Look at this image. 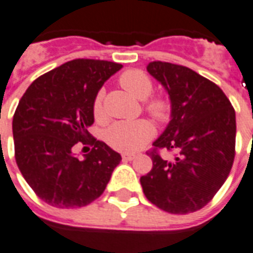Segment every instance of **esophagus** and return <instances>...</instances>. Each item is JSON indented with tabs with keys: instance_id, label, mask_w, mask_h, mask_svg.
<instances>
[{
	"instance_id": "1",
	"label": "esophagus",
	"mask_w": 253,
	"mask_h": 253,
	"mask_svg": "<svg viewBox=\"0 0 253 253\" xmlns=\"http://www.w3.org/2000/svg\"><path fill=\"white\" fill-rule=\"evenodd\" d=\"M123 161H134L136 158V154H123L122 155Z\"/></svg>"
}]
</instances>
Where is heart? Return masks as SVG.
Listing matches in <instances>:
<instances>
[{"mask_svg": "<svg viewBox=\"0 0 253 253\" xmlns=\"http://www.w3.org/2000/svg\"><path fill=\"white\" fill-rule=\"evenodd\" d=\"M119 84L127 92L136 98L138 101H146L154 90L151 78L142 70H127L119 77ZM103 92H99L92 103V114L98 122L105 119L102 107ZM146 110L152 117L163 119L169 115V106L167 101L162 98H154L146 102ZM154 127L148 121H132V122H117L106 132L107 143L121 152H134L143 147L154 136Z\"/></svg>", "mask_w": 253, "mask_h": 253, "instance_id": "b5f03b06", "label": "heart"}]
</instances>
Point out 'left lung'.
Listing matches in <instances>:
<instances>
[{"mask_svg":"<svg viewBox=\"0 0 253 253\" xmlns=\"http://www.w3.org/2000/svg\"><path fill=\"white\" fill-rule=\"evenodd\" d=\"M147 71L165 87L171 103L169 122L155 148L178 150L166 161L150 152L151 171L140 178L152 204L169 213L203 208L228 178L235 158V110L221 88L186 66L150 62Z\"/></svg>","mask_w":253,"mask_h":253,"instance_id":"8db88e82","label":"left lung"}]
</instances>
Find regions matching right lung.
<instances>
[{
    "instance_id": "add662e5",
    "label": "right lung",
    "mask_w": 253,
    "mask_h": 253,
    "mask_svg": "<svg viewBox=\"0 0 253 253\" xmlns=\"http://www.w3.org/2000/svg\"><path fill=\"white\" fill-rule=\"evenodd\" d=\"M121 63L74 59L41 75L28 87L13 117L15 162L37 195L58 208L84 207L99 198L118 152L92 138L84 159L73 154L87 143L94 123L92 103Z\"/></svg>"
}]
</instances>
